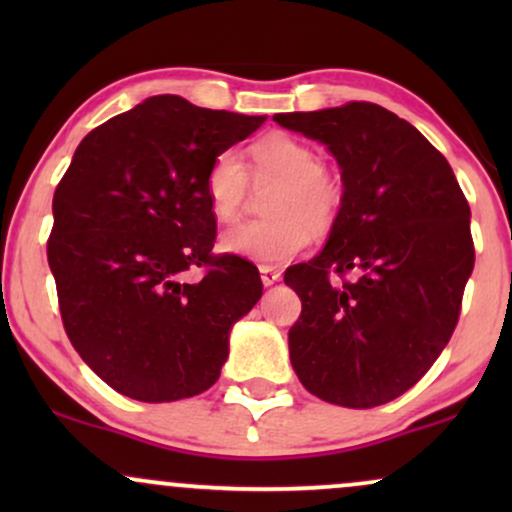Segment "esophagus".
I'll list each match as a JSON object with an SVG mask.
<instances>
[{"label":"esophagus","mask_w":512,"mask_h":512,"mask_svg":"<svg viewBox=\"0 0 512 512\" xmlns=\"http://www.w3.org/2000/svg\"><path fill=\"white\" fill-rule=\"evenodd\" d=\"M260 276H262L264 286H274L276 281L281 279V272H279V269H274V267H260Z\"/></svg>","instance_id":"1"}]
</instances>
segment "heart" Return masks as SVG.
Returning <instances> with one entry per match:
<instances>
[{
	"label": "heart",
	"mask_w": 512,
	"mask_h": 512,
	"mask_svg": "<svg viewBox=\"0 0 512 512\" xmlns=\"http://www.w3.org/2000/svg\"><path fill=\"white\" fill-rule=\"evenodd\" d=\"M252 173L272 175L281 185L269 211L274 219L250 221L221 236L228 255L274 267L293 260L313 243V231L322 233L337 219L342 204V182L320 166V158L301 139L289 134H267L248 151ZM211 214L221 223H236L248 197V170L233 151L211 161L204 178Z\"/></svg>",
	"instance_id": "obj_1"
}]
</instances>
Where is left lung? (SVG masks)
I'll list each match as a JSON object with an SVG mask.
<instances>
[{
	"mask_svg": "<svg viewBox=\"0 0 512 512\" xmlns=\"http://www.w3.org/2000/svg\"><path fill=\"white\" fill-rule=\"evenodd\" d=\"M274 122L325 144L344 187L325 248L284 274L303 305L289 330L291 366L325 402H392L424 378L460 317L474 269L467 199L436 146L375 103Z\"/></svg>",
	"mask_w": 512,
	"mask_h": 512,
	"instance_id": "1",
	"label": "left lung"
}]
</instances>
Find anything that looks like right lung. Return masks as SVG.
I'll list each match as a JSON object with an SVG mask.
<instances>
[{"label": "right lung", "mask_w": 512, "mask_h": 512, "mask_svg": "<svg viewBox=\"0 0 512 512\" xmlns=\"http://www.w3.org/2000/svg\"><path fill=\"white\" fill-rule=\"evenodd\" d=\"M264 120L151 96L76 146L52 199L48 262L69 342L120 395L175 402L219 380L262 281L243 257L211 255L204 178ZM195 266L205 276L187 282Z\"/></svg>", "instance_id": "1"}]
</instances>
